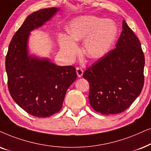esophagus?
<instances>
[{
    "mask_svg": "<svg viewBox=\"0 0 151 151\" xmlns=\"http://www.w3.org/2000/svg\"><path fill=\"white\" fill-rule=\"evenodd\" d=\"M76 71H77V74L78 77H81V76L83 75V69H82L81 68L77 67V69H76Z\"/></svg>",
    "mask_w": 151,
    "mask_h": 151,
    "instance_id": "34e87169",
    "label": "esophagus"
}]
</instances>
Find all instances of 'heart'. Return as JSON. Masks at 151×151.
<instances>
[{
    "label": "heart",
    "mask_w": 151,
    "mask_h": 151,
    "mask_svg": "<svg viewBox=\"0 0 151 151\" xmlns=\"http://www.w3.org/2000/svg\"><path fill=\"white\" fill-rule=\"evenodd\" d=\"M68 36L61 35L59 43L68 58L77 51L75 42L84 39L83 50L88 58L99 59L107 53L117 35V26L113 21L87 16L74 19L67 27Z\"/></svg>",
    "instance_id": "heart-1"
}]
</instances>
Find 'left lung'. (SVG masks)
<instances>
[{
	"label": "left lung",
	"instance_id": "8db88e82",
	"mask_svg": "<svg viewBox=\"0 0 151 151\" xmlns=\"http://www.w3.org/2000/svg\"><path fill=\"white\" fill-rule=\"evenodd\" d=\"M116 47L84 71L89 82V102L96 112H124L141 93L144 83V52L139 40L125 21Z\"/></svg>",
	"mask_w": 151,
	"mask_h": 151
}]
</instances>
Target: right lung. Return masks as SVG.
Returning <instances> with one entry per match:
<instances>
[{"mask_svg": "<svg viewBox=\"0 0 151 151\" xmlns=\"http://www.w3.org/2000/svg\"><path fill=\"white\" fill-rule=\"evenodd\" d=\"M59 10L52 7L26 18L10 42L5 58L10 95L28 114L48 117L61 109L66 91L77 77L74 66H58L28 56L29 32L43 25Z\"/></svg>", "mask_w": 151, "mask_h": 151, "instance_id": "1", "label": "right lung"}]
</instances>
